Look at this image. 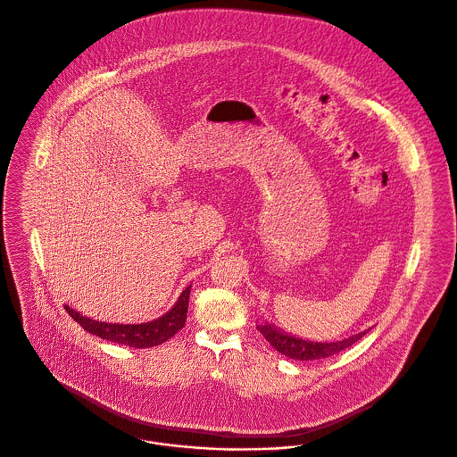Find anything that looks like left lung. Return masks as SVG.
Returning <instances> with one entry per match:
<instances>
[{
    "instance_id": "obj_1",
    "label": "left lung",
    "mask_w": 457,
    "mask_h": 457,
    "mask_svg": "<svg viewBox=\"0 0 457 457\" xmlns=\"http://www.w3.org/2000/svg\"><path fill=\"white\" fill-rule=\"evenodd\" d=\"M257 328L277 352H280L281 354H285L288 358H294V360H321V358L334 356V354L350 348L358 339H361L365 336V332H360L356 336H352L343 341H336V343H312V341H303V339L287 336L270 325H259Z\"/></svg>"
}]
</instances>
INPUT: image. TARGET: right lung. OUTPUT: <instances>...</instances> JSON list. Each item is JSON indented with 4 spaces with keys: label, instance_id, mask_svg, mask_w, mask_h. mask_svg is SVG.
Returning <instances> with one entry per match:
<instances>
[{
    "label": "right lung",
    "instance_id": "obj_1",
    "mask_svg": "<svg viewBox=\"0 0 457 457\" xmlns=\"http://www.w3.org/2000/svg\"><path fill=\"white\" fill-rule=\"evenodd\" d=\"M189 290H191V287H187L180 294L176 306L167 315H163L162 318L154 320V321L139 323V325H118V323L96 321L92 318L76 313L74 310H71L70 306H66V312L87 332H90L94 336H99L101 339L111 341V343H118V345H125L129 348H137V350L153 348V346L163 345L165 341L174 337L177 332L184 327L186 313H187Z\"/></svg>",
    "mask_w": 457,
    "mask_h": 457
}]
</instances>
